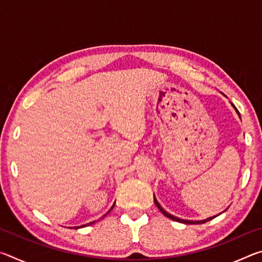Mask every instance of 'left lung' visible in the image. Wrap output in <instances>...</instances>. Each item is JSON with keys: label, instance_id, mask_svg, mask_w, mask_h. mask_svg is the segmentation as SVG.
I'll list each match as a JSON object with an SVG mask.
<instances>
[{"label": "left lung", "instance_id": "8db88e82", "mask_svg": "<svg viewBox=\"0 0 262 262\" xmlns=\"http://www.w3.org/2000/svg\"><path fill=\"white\" fill-rule=\"evenodd\" d=\"M232 106H233V108L236 110V112H237V114L239 115V112H238V110L234 107V105L233 104H231ZM239 118H241V115H239ZM154 201H155V203H156V206H157V208L159 210H161L164 215H165L167 219H170V220H172V221H176V222H179V223H184V224H202V223H206V222H208V221H211L212 219H215V217H217L219 215H221L222 212H224V211H222L221 214H219V215H215V216H212V217H208V219H206V220H201V221H190V220H183V219H179V217H177V216H173V215H171V214H168V212L164 209V208L159 205L158 203V201H157V199L155 198V195H154Z\"/></svg>", "mask_w": 262, "mask_h": 262}]
</instances>
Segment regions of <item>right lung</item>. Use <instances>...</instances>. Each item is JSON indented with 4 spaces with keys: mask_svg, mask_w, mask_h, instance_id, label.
Wrapping results in <instances>:
<instances>
[{
    "mask_svg": "<svg viewBox=\"0 0 262 262\" xmlns=\"http://www.w3.org/2000/svg\"><path fill=\"white\" fill-rule=\"evenodd\" d=\"M114 203H115V202H114ZM114 203H113V206H112V207H111V209H110V210H108L107 212H106V214H105L104 216H106V215H107V214H108V212H110L111 210H112V209H113V207H114ZM104 216H103V217H104ZM95 222H96V221H94V222H90V223H88V224H84V225H81V227H75V229H79V228H84V227H88V225H91V224H94V223H95Z\"/></svg>",
    "mask_w": 262,
    "mask_h": 262,
    "instance_id": "add662e5",
    "label": "right lung"
}]
</instances>
